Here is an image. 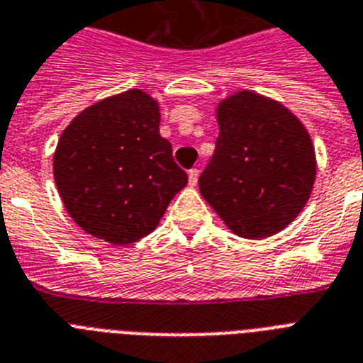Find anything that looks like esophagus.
I'll use <instances>...</instances> for the list:
<instances>
[{
  "mask_svg": "<svg viewBox=\"0 0 363 363\" xmlns=\"http://www.w3.org/2000/svg\"><path fill=\"white\" fill-rule=\"evenodd\" d=\"M197 179H199V172H197V169H190V172H188V184H190V186H196Z\"/></svg>",
  "mask_w": 363,
  "mask_h": 363,
  "instance_id": "1",
  "label": "esophagus"
}]
</instances>
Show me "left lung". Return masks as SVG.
<instances>
[{
  "label": "left lung",
  "instance_id": "1",
  "mask_svg": "<svg viewBox=\"0 0 363 363\" xmlns=\"http://www.w3.org/2000/svg\"><path fill=\"white\" fill-rule=\"evenodd\" d=\"M216 149L199 191L233 233L267 238L298 216L313 190L315 151L291 111L252 91L218 106Z\"/></svg>",
  "mask_w": 363,
  "mask_h": 363
}]
</instances>
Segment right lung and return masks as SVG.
<instances>
[{
  "label": "right lung",
  "mask_w": 363,
  "mask_h": 363,
  "mask_svg": "<svg viewBox=\"0 0 363 363\" xmlns=\"http://www.w3.org/2000/svg\"><path fill=\"white\" fill-rule=\"evenodd\" d=\"M156 100L140 89L110 96L70 123L54 155L59 196L79 228L132 244L158 225L188 175L160 135Z\"/></svg>",
  "instance_id": "1"
}]
</instances>
